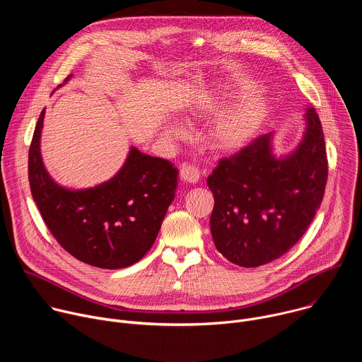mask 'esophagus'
Here are the masks:
<instances>
[{
	"label": "esophagus",
	"instance_id": "esophagus-1",
	"mask_svg": "<svg viewBox=\"0 0 362 362\" xmlns=\"http://www.w3.org/2000/svg\"><path fill=\"white\" fill-rule=\"evenodd\" d=\"M200 177V172L194 165L185 163L180 168V179L185 180L186 183H196Z\"/></svg>",
	"mask_w": 362,
	"mask_h": 362
}]
</instances>
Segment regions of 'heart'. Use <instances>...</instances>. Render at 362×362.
Returning <instances> with one entry per match:
<instances>
[{"mask_svg": "<svg viewBox=\"0 0 362 362\" xmlns=\"http://www.w3.org/2000/svg\"><path fill=\"white\" fill-rule=\"evenodd\" d=\"M255 87L246 80L230 78L222 88L218 97L216 109L226 106L235 98L253 91ZM267 115V109L262 103L252 100L245 101L239 107L223 115L211 132V140L215 147L221 150H236L245 146L259 129ZM169 132L175 136H182L185 133L183 127L179 124L170 126Z\"/></svg>", "mask_w": 362, "mask_h": 362, "instance_id": "obj_1", "label": "heart"}]
</instances>
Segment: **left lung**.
<instances>
[{
    "label": "left lung",
    "instance_id": "8db88e82",
    "mask_svg": "<svg viewBox=\"0 0 362 362\" xmlns=\"http://www.w3.org/2000/svg\"><path fill=\"white\" fill-rule=\"evenodd\" d=\"M306 130L288 156L272 153V133L223 158L208 177L215 206L211 230L216 249L235 265L256 268L285 255L320 209L328 160L324 132L314 107Z\"/></svg>",
    "mask_w": 362,
    "mask_h": 362
}]
</instances>
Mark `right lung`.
Masks as SVG:
<instances>
[{
    "instance_id": "right-lung-1",
    "label": "right lung",
    "mask_w": 362,
    "mask_h": 362,
    "mask_svg": "<svg viewBox=\"0 0 362 362\" xmlns=\"http://www.w3.org/2000/svg\"><path fill=\"white\" fill-rule=\"evenodd\" d=\"M44 113L38 117L28 151V180L48 230L87 265L120 269L139 262L156 240L175 199L177 169L169 160L132 147L123 168L110 180L83 190L64 189L42 165Z\"/></svg>"
}]
</instances>
